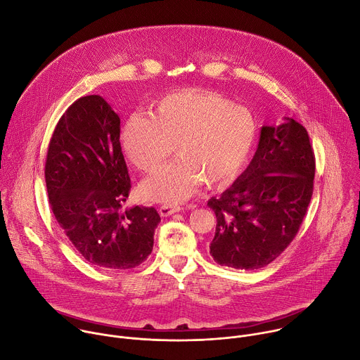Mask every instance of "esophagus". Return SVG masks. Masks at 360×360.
<instances>
[{
    "instance_id": "34e87169",
    "label": "esophagus",
    "mask_w": 360,
    "mask_h": 360,
    "mask_svg": "<svg viewBox=\"0 0 360 360\" xmlns=\"http://www.w3.org/2000/svg\"><path fill=\"white\" fill-rule=\"evenodd\" d=\"M177 211H180V207L174 205V204H163L159 207V214L162 215V217H169V215H172Z\"/></svg>"
}]
</instances>
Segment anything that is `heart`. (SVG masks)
I'll return each mask as SVG.
<instances>
[{
	"label": "heart",
	"mask_w": 360,
	"mask_h": 360,
	"mask_svg": "<svg viewBox=\"0 0 360 360\" xmlns=\"http://www.w3.org/2000/svg\"><path fill=\"white\" fill-rule=\"evenodd\" d=\"M257 136L254 115L229 98L205 89L170 94L150 113L130 116L122 129V148L130 163L153 172L173 152L177 159L141 186L145 197L180 202L204 181L221 186L245 165Z\"/></svg>",
	"instance_id": "b5f03b06"
}]
</instances>
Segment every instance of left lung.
<instances>
[{
    "label": "left lung",
    "instance_id": "left-lung-1",
    "mask_svg": "<svg viewBox=\"0 0 360 360\" xmlns=\"http://www.w3.org/2000/svg\"><path fill=\"white\" fill-rule=\"evenodd\" d=\"M315 155L307 129L291 117L261 129L245 172L207 205L217 217L214 261L236 269L272 262L295 238L314 193Z\"/></svg>",
    "mask_w": 360,
    "mask_h": 360
}]
</instances>
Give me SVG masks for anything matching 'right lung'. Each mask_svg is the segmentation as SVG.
Listing matches in <instances>:
<instances>
[{
  "mask_svg": "<svg viewBox=\"0 0 360 360\" xmlns=\"http://www.w3.org/2000/svg\"><path fill=\"white\" fill-rule=\"evenodd\" d=\"M119 139L120 119L108 102L79 98L55 126L45 181L55 219L79 254L124 271L152 254L160 215L155 207L122 208L131 186Z\"/></svg>",
  "mask_w": 360,
  "mask_h": 360,
  "instance_id": "obj_1",
  "label": "right lung"
}]
</instances>
